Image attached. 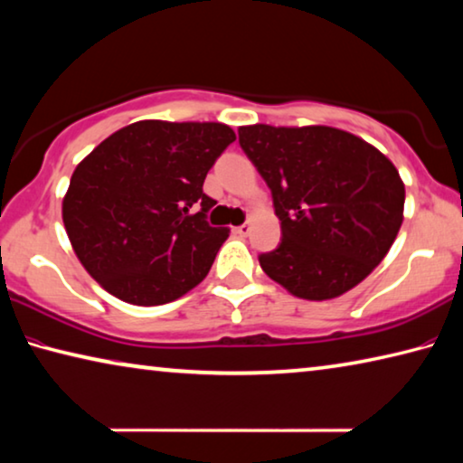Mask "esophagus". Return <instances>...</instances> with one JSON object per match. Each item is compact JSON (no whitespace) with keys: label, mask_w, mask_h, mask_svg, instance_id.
Here are the masks:
<instances>
[{"label":"esophagus","mask_w":463,"mask_h":463,"mask_svg":"<svg viewBox=\"0 0 463 463\" xmlns=\"http://www.w3.org/2000/svg\"><path fill=\"white\" fill-rule=\"evenodd\" d=\"M249 231H251V224H249V222H245V224H241V226H237V229H234V232H237V234H241V237H247V234H249Z\"/></svg>","instance_id":"1"}]
</instances>
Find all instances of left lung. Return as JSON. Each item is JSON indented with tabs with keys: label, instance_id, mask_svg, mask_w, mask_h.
<instances>
[{
	"label": "left lung",
	"instance_id": "left-lung-1",
	"mask_svg": "<svg viewBox=\"0 0 463 463\" xmlns=\"http://www.w3.org/2000/svg\"><path fill=\"white\" fill-rule=\"evenodd\" d=\"M268 183L282 243L260 255L271 280L298 298L354 288L390 251L403 220L398 168L363 137L327 126L239 128Z\"/></svg>",
	"mask_w": 463,
	"mask_h": 463
}]
</instances>
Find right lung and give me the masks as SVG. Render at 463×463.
<instances>
[{"label": "right lung", "mask_w": 463, "mask_h": 463, "mask_svg": "<svg viewBox=\"0 0 463 463\" xmlns=\"http://www.w3.org/2000/svg\"><path fill=\"white\" fill-rule=\"evenodd\" d=\"M234 139L224 123L146 119L102 139L76 166L61 216L80 263L102 288L154 307L208 276L229 229L205 222L216 202L202 187Z\"/></svg>", "instance_id": "add662e5"}]
</instances>
